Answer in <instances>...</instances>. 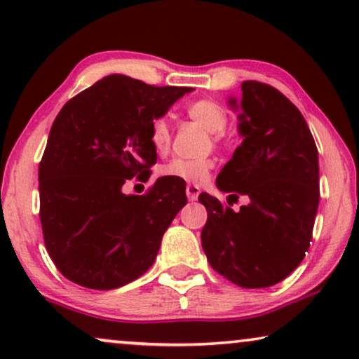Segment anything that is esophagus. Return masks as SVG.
<instances>
[{
	"label": "esophagus",
	"mask_w": 359,
	"mask_h": 359,
	"mask_svg": "<svg viewBox=\"0 0 359 359\" xmlns=\"http://www.w3.org/2000/svg\"><path fill=\"white\" fill-rule=\"evenodd\" d=\"M199 193H201L199 186H196V184L186 186V196H188L189 201H198Z\"/></svg>",
	"instance_id": "obj_1"
}]
</instances>
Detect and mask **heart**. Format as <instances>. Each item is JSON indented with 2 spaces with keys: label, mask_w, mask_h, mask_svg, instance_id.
Returning <instances> with one entry per match:
<instances>
[{
  "label": "heart",
  "mask_w": 359,
  "mask_h": 359,
  "mask_svg": "<svg viewBox=\"0 0 359 359\" xmlns=\"http://www.w3.org/2000/svg\"><path fill=\"white\" fill-rule=\"evenodd\" d=\"M186 112L191 119L199 122L204 129L214 134V139L220 142L225 137V126L229 116L222 104L212 100H198L186 106ZM150 142L158 154H163L171 145V126L166 117L154 119L150 126ZM214 161L209 158H184L178 156L161 168L165 176L183 180L186 183H203L212 170Z\"/></svg>",
  "instance_id": "obj_1"
}]
</instances>
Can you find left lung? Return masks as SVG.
Here are the masks:
<instances>
[{
    "label": "left lung",
    "mask_w": 359,
    "mask_h": 359,
    "mask_svg": "<svg viewBox=\"0 0 359 359\" xmlns=\"http://www.w3.org/2000/svg\"><path fill=\"white\" fill-rule=\"evenodd\" d=\"M242 144L220 171L217 188L227 203L248 196L238 212L208 193L201 242L215 271L240 287L258 289L287 278L311 247L318 199V151L301 111L276 88L243 81Z\"/></svg>",
    "instance_id": "8db88e82"
}]
</instances>
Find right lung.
<instances>
[{"label": "right lung", "mask_w": 359, "mask_h": 359, "mask_svg": "<svg viewBox=\"0 0 359 359\" xmlns=\"http://www.w3.org/2000/svg\"><path fill=\"white\" fill-rule=\"evenodd\" d=\"M193 88L151 86L109 75L72 97L53 121L39 165L43 242L63 276L109 291L142 276L175 215L186 184L158 178L144 196L124 194L156 163L150 126Z\"/></svg>", "instance_id": "1"}]
</instances>
